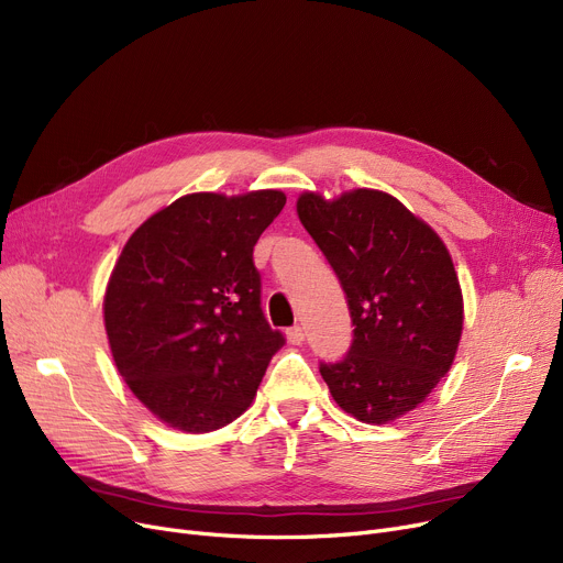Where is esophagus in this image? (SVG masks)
<instances>
[{
    "label": "esophagus",
    "mask_w": 563,
    "mask_h": 563,
    "mask_svg": "<svg viewBox=\"0 0 563 563\" xmlns=\"http://www.w3.org/2000/svg\"><path fill=\"white\" fill-rule=\"evenodd\" d=\"M303 340H306V333H303L301 327H294V329L287 331V342L289 344H303Z\"/></svg>",
    "instance_id": "esophagus-1"
}]
</instances>
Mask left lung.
Masks as SVG:
<instances>
[{"instance_id": "1", "label": "left lung", "mask_w": 563, "mask_h": 563, "mask_svg": "<svg viewBox=\"0 0 563 563\" xmlns=\"http://www.w3.org/2000/svg\"><path fill=\"white\" fill-rule=\"evenodd\" d=\"M297 212L346 294L353 340L319 372L353 418L386 424L427 399L454 363L463 297L440 236L390 194L306 191Z\"/></svg>"}]
</instances>
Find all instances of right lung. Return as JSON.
I'll return each instance as SVG.
<instances>
[{
	"mask_svg": "<svg viewBox=\"0 0 563 563\" xmlns=\"http://www.w3.org/2000/svg\"><path fill=\"white\" fill-rule=\"evenodd\" d=\"M285 194H189L130 236L104 294V329L134 397L173 429L205 433L253 401L285 344L260 306L253 246Z\"/></svg>",
	"mask_w": 563,
	"mask_h": 563,
	"instance_id": "right-lung-1",
	"label": "right lung"
}]
</instances>
